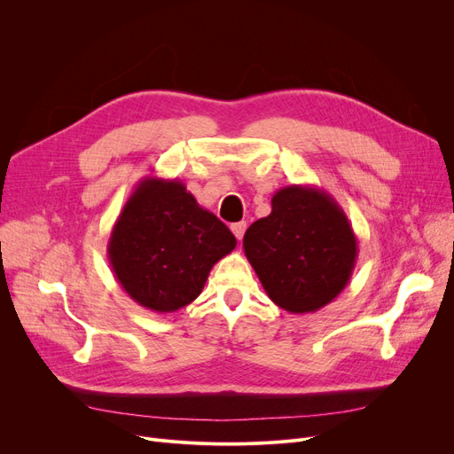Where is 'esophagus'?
<instances>
[{
    "label": "esophagus",
    "mask_w": 454,
    "mask_h": 454,
    "mask_svg": "<svg viewBox=\"0 0 454 454\" xmlns=\"http://www.w3.org/2000/svg\"><path fill=\"white\" fill-rule=\"evenodd\" d=\"M231 231H233V235L237 237V239H243V235H245V231H247V221H241V223H233L231 226Z\"/></svg>",
    "instance_id": "obj_1"
}]
</instances>
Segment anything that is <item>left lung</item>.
Masks as SVG:
<instances>
[{
    "instance_id": "1",
    "label": "left lung",
    "mask_w": 454,
    "mask_h": 454,
    "mask_svg": "<svg viewBox=\"0 0 454 454\" xmlns=\"http://www.w3.org/2000/svg\"><path fill=\"white\" fill-rule=\"evenodd\" d=\"M245 255L269 298L293 315L335 300L355 269L359 245L329 193L289 185L272 197V213L245 233Z\"/></svg>"
}]
</instances>
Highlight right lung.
Masks as SVG:
<instances>
[{
    "instance_id": "obj_1",
    "label": "right lung",
    "mask_w": 454,
    "mask_h": 454,
    "mask_svg": "<svg viewBox=\"0 0 454 454\" xmlns=\"http://www.w3.org/2000/svg\"><path fill=\"white\" fill-rule=\"evenodd\" d=\"M228 226L180 180L143 178L108 239V261L123 291L154 313H175L204 289L209 270L235 248Z\"/></svg>"
}]
</instances>
